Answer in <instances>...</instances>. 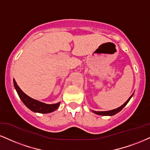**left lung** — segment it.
<instances>
[{
  "mask_svg": "<svg viewBox=\"0 0 150 150\" xmlns=\"http://www.w3.org/2000/svg\"><path fill=\"white\" fill-rule=\"evenodd\" d=\"M133 95H134V94H132V95H131V97L129 98L128 100H127L126 102L124 103L123 105H122V106H120V107H118L117 108L113 109V110H108V111H93V110H92V112H95V113L97 114V115H104V116H108V115L112 116V115H114L117 114V112H119L120 110H121L122 109L124 108V107L126 106L127 103H128L129 100H130V99H131V98L132 97Z\"/></svg>",
  "mask_w": 150,
  "mask_h": 150,
  "instance_id": "left-lung-1",
  "label": "left lung"
}]
</instances>
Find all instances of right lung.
Here are the masks:
<instances>
[{"label": "right lung", "instance_id": "add662e5", "mask_svg": "<svg viewBox=\"0 0 150 150\" xmlns=\"http://www.w3.org/2000/svg\"><path fill=\"white\" fill-rule=\"evenodd\" d=\"M13 82H14V88H15L16 92H17L18 97L21 99V100L23 101L24 104L25 105V106H27L32 111L40 112V113H49V112L54 111L60 106V102L54 103V104H47V103H44L43 102H41V101H39L33 99V98L25 95L20 89V88L16 84L14 79L13 80Z\"/></svg>", "mask_w": 150, "mask_h": 150}]
</instances>
